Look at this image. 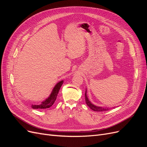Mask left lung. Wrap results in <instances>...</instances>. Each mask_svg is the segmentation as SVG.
Segmentation results:
<instances>
[{"mask_svg":"<svg viewBox=\"0 0 147 147\" xmlns=\"http://www.w3.org/2000/svg\"><path fill=\"white\" fill-rule=\"evenodd\" d=\"M86 92H87V90H86L85 102H86V104H87V105L91 110H92L93 111H95V112H104V111H107V110H109V109L108 107H100V106H97V105H95L93 104L92 102H91V101L89 100L88 97L87 96Z\"/></svg>","mask_w":147,"mask_h":147,"instance_id":"left-lung-1","label":"left lung"}]
</instances>
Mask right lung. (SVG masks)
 <instances>
[{"mask_svg":"<svg viewBox=\"0 0 147 147\" xmlns=\"http://www.w3.org/2000/svg\"><path fill=\"white\" fill-rule=\"evenodd\" d=\"M63 83H64L63 80H61L57 83L55 86V87L53 88L50 95L49 96V97H48V98H47L45 100L42 102L40 104L32 105H31L32 108L33 109H45L50 108L56 101L57 94H58L60 88L62 86V84H63Z\"/></svg>","mask_w":147,"mask_h":147,"instance_id":"obj_1","label":"right lung"}]
</instances>
